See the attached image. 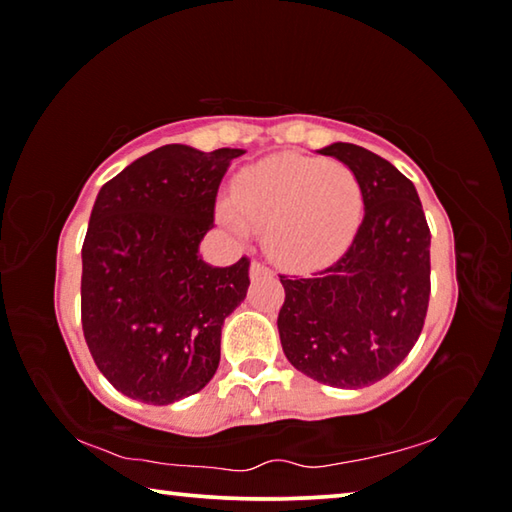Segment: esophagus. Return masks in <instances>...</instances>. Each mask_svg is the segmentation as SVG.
<instances>
[{"label":"esophagus","instance_id":"esophagus-1","mask_svg":"<svg viewBox=\"0 0 512 512\" xmlns=\"http://www.w3.org/2000/svg\"><path fill=\"white\" fill-rule=\"evenodd\" d=\"M264 275H271V268L264 266L262 262L250 264V277H253V280H257V277H264Z\"/></svg>","mask_w":512,"mask_h":512}]
</instances>
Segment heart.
Listing matches in <instances>:
<instances>
[{
    "mask_svg": "<svg viewBox=\"0 0 512 512\" xmlns=\"http://www.w3.org/2000/svg\"><path fill=\"white\" fill-rule=\"evenodd\" d=\"M366 196L348 164L284 153L241 171L216 219L237 239L264 230L277 264L309 271L334 262L357 237Z\"/></svg>",
    "mask_w": 512,
    "mask_h": 512,
    "instance_id": "heart-1",
    "label": "heart"
}]
</instances>
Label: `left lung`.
<instances>
[{"instance_id": "1", "label": "left lung", "mask_w": 512, "mask_h": 512, "mask_svg": "<svg viewBox=\"0 0 512 512\" xmlns=\"http://www.w3.org/2000/svg\"><path fill=\"white\" fill-rule=\"evenodd\" d=\"M357 173L366 212L341 259L311 275H280L277 316L291 366L320 384L363 388L400 366L429 307L431 232L404 173L357 144L318 151Z\"/></svg>"}]
</instances>
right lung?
<instances>
[{"label": "right lung", "instance_id": "add662e5", "mask_svg": "<svg viewBox=\"0 0 512 512\" xmlns=\"http://www.w3.org/2000/svg\"><path fill=\"white\" fill-rule=\"evenodd\" d=\"M244 149L167 144L117 173L94 201L83 241L81 323L119 393L171 404L201 391L221 359L223 320L248 291V257L198 255L221 178Z\"/></svg>", "mask_w": 512, "mask_h": 512}]
</instances>
